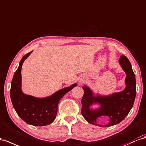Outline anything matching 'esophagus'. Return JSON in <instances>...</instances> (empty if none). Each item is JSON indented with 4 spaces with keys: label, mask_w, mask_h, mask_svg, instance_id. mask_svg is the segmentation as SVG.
Segmentation results:
<instances>
[{
    "label": "esophagus",
    "mask_w": 146,
    "mask_h": 146,
    "mask_svg": "<svg viewBox=\"0 0 146 146\" xmlns=\"http://www.w3.org/2000/svg\"><path fill=\"white\" fill-rule=\"evenodd\" d=\"M84 82V78H81V79L79 80V83H80V84H82V83Z\"/></svg>",
    "instance_id": "esophagus-1"
}]
</instances>
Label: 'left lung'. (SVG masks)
Listing matches in <instances>:
<instances>
[{
    "label": "left lung",
    "instance_id": "8db88e82",
    "mask_svg": "<svg viewBox=\"0 0 146 146\" xmlns=\"http://www.w3.org/2000/svg\"><path fill=\"white\" fill-rule=\"evenodd\" d=\"M119 63L126 73L125 89L120 92L114 93L108 96L99 94L94 95L92 90L86 85L82 86L84 94L82 98V115L88 123L101 127H108L119 123L127 117L131 109L136 97V78L131 64L125 56H120ZM99 104L100 107L93 109L91 106ZM101 116H108L109 123L104 125H98L97 119Z\"/></svg>",
    "mask_w": 146,
    "mask_h": 146
}]
</instances>
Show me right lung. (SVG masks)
<instances>
[{"label": "right lung", "instance_id": "add662e5", "mask_svg": "<svg viewBox=\"0 0 146 146\" xmlns=\"http://www.w3.org/2000/svg\"><path fill=\"white\" fill-rule=\"evenodd\" d=\"M32 52L25 55L19 62L11 81L10 98L15 110L23 120L27 124L42 127L51 124L54 120L59 102L77 84L75 83L45 98H39L25 94L21 90V68L25 60Z\"/></svg>", "mask_w": 146, "mask_h": 146}]
</instances>
